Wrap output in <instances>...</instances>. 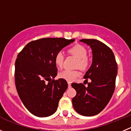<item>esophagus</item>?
I'll use <instances>...</instances> for the list:
<instances>
[{
    "instance_id": "obj_1",
    "label": "esophagus",
    "mask_w": 131,
    "mask_h": 131,
    "mask_svg": "<svg viewBox=\"0 0 131 131\" xmlns=\"http://www.w3.org/2000/svg\"><path fill=\"white\" fill-rule=\"evenodd\" d=\"M68 88H71V82H68Z\"/></svg>"
}]
</instances>
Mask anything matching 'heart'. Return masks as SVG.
Wrapping results in <instances>:
<instances>
[{"instance_id": "heart-1", "label": "heart", "mask_w": 131, "mask_h": 131, "mask_svg": "<svg viewBox=\"0 0 131 131\" xmlns=\"http://www.w3.org/2000/svg\"><path fill=\"white\" fill-rule=\"evenodd\" d=\"M68 53L78 58L77 66L82 69H85L89 65V59L87 57V50L83 46L76 44L68 49ZM63 56L61 52H58L54 57V63L58 68H61L63 65ZM80 73L78 71L64 70L58 73V77L67 81H73L79 77Z\"/></svg>"}]
</instances>
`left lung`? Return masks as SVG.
Instances as JSON below:
<instances>
[{
	"label": "left lung",
	"instance_id": "obj_1",
	"mask_svg": "<svg viewBox=\"0 0 131 131\" xmlns=\"http://www.w3.org/2000/svg\"><path fill=\"white\" fill-rule=\"evenodd\" d=\"M80 41L92 49V64L83 77L87 82V78L91 82L88 86L83 83H72L77 91L72 103L78 114L92 116L100 113L110 101L115 89L118 67L114 53L105 43L95 39Z\"/></svg>",
	"mask_w": 131,
	"mask_h": 131
}]
</instances>
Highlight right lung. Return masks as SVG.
Instances as JSON below:
<instances>
[{"label":"right lung","instance_id":"obj_1","mask_svg":"<svg viewBox=\"0 0 131 131\" xmlns=\"http://www.w3.org/2000/svg\"><path fill=\"white\" fill-rule=\"evenodd\" d=\"M75 40L44 38L27 43L15 62V80L21 101L33 115L47 117L54 114L68 89L66 80L59 78L54 63L56 54Z\"/></svg>","mask_w":131,"mask_h":131}]
</instances>
